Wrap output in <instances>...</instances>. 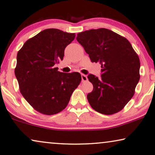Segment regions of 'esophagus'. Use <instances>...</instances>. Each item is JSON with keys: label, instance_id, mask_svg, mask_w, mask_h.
Instances as JSON below:
<instances>
[{"label": "esophagus", "instance_id": "34e87169", "mask_svg": "<svg viewBox=\"0 0 155 155\" xmlns=\"http://www.w3.org/2000/svg\"><path fill=\"white\" fill-rule=\"evenodd\" d=\"M81 80H82V81H87V76H86V75L81 74Z\"/></svg>", "mask_w": 155, "mask_h": 155}]
</instances>
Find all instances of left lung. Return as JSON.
Here are the masks:
<instances>
[{"mask_svg":"<svg viewBox=\"0 0 155 155\" xmlns=\"http://www.w3.org/2000/svg\"><path fill=\"white\" fill-rule=\"evenodd\" d=\"M76 39L92 62L102 68L101 79L87 76L94 87L87 95L90 106L104 115L120 111L133 97L140 77L138 55L125 38L108 29L80 32Z\"/></svg>","mask_w":155,"mask_h":155,"instance_id":"obj_1","label":"left lung"}]
</instances>
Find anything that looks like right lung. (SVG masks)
<instances>
[{
  "label": "right lung",
  "mask_w": 155,
  "mask_h": 155,
  "mask_svg": "<svg viewBox=\"0 0 155 155\" xmlns=\"http://www.w3.org/2000/svg\"><path fill=\"white\" fill-rule=\"evenodd\" d=\"M74 33L46 29L26 41L17 52L15 74L28 103L44 115L65 109L81 81L80 73L59 72L55 65L63 61L66 46Z\"/></svg>",
  "instance_id": "obj_1"
}]
</instances>
